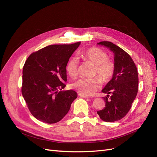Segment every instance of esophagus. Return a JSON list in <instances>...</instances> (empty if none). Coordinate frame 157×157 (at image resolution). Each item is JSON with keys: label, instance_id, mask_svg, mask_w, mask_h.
<instances>
[{"label": "esophagus", "instance_id": "34e87169", "mask_svg": "<svg viewBox=\"0 0 157 157\" xmlns=\"http://www.w3.org/2000/svg\"><path fill=\"white\" fill-rule=\"evenodd\" d=\"M78 96H79L80 97H81V98H89V96H84V95H82V94H78Z\"/></svg>", "mask_w": 157, "mask_h": 157}]
</instances>
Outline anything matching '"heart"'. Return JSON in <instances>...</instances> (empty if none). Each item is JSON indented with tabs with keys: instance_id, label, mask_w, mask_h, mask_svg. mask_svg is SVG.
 Listing matches in <instances>:
<instances>
[{
	"instance_id": "1",
	"label": "heart",
	"mask_w": 157,
	"mask_h": 157,
	"mask_svg": "<svg viewBox=\"0 0 157 157\" xmlns=\"http://www.w3.org/2000/svg\"><path fill=\"white\" fill-rule=\"evenodd\" d=\"M80 58L91 62L95 65L94 73L98 75L104 82H109L114 77L115 73V63L105 51L91 47L80 52ZM78 61L75 58H71L66 65V71L71 78L78 75ZM101 80L98 77L94 78H80L72 84V88L84 96H91L101 86Z\"/></svg>"
}]
</instances>
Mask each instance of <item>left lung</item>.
<instances>
[{
	"label": "left lung",
	"instance_id": "1",
	"mask_svg": "<svg viewBox=\"0 0 157 157\" xmlns=\"http://www.w3.org/2000/svg\"><path fill=\"white\" fill-rule=\"evenodd\" d=\"M98 44L105 46L115 54V73L103 90L107 94L103 97L105 106L97 111L101 120L115 122L124 117L132 107L138 91V75L131 56L111 42L101 41Z\"/></svg>",
	"mask_w": 157,
	"mask_h": 157
}]
</instances>
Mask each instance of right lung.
Returning <instances> with one entry per match:
<instances>
[{"instance_id": "obj_1", "label": "right lung", "mask_w": 157, "mask_h": 157, "mask_svg": "<svg viewBox=\"0 0 157 157\" xmlns=\"http://www.w3.org/2000/svg\"><path fill=\"white\" fill-rule=\"evenodd\" d=\"M54 44L28 57L23 68L21 93L36 119L48 124L60 121L77 98L74 90L61 91L67 82L66 65L80 45Z\"/></svg>"}]
</instances>
